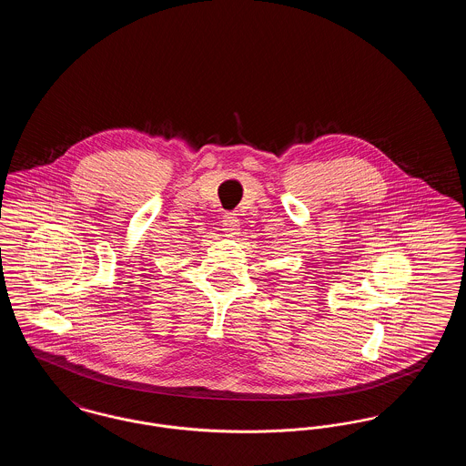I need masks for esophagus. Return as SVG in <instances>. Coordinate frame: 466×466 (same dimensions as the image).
<instances>
[{
  "instance_id": "34e87169",
  "label": "esophagus",
  "mask_w": 466,
  "mask_h": 466,
  "mask_svg": "<svg viewBox=\"0 0 466 466\" xmlns=\"http://www.w3.org/2000/svg\"><path fill=\"white\" fill-rule=\"evenodd\" d=\"M223 230H225V236L227 238H236L238 234H239V227H241V223L238 220V215L236 213H225V217H223Z\"/></svg>"
}]
</instances>
